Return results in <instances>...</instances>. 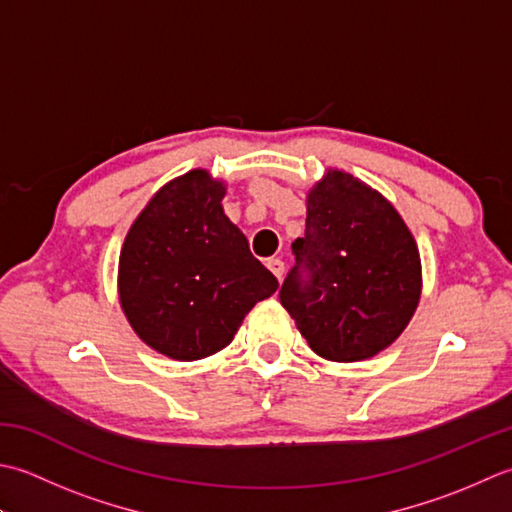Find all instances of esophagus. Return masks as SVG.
Here are the masks:
<instances>
[{
    "mask_svg": "<svg viewBox=\"0 0 512 512\" xmlns=\"http://www.w3.org/2000/svg\"><path fill=\"white\" fill-rule=\"evenodd\" d=\"M267 267L271 274H274L278 280H283V274H285V263L280 258H269L267 260Z\"/></svg>",
    "mask_w": 512,
    "mask_h": 512,
    "instance_id": "obj_1",
    "label": "esophagus"
}]
</instances>
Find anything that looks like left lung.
I'll return each mask as SVG.
<instances>
[{
	"mask_svg": "<svg viewBox=\"0 0 512 512\" xmlns=\"http://www.w3.org/2000/svg\"><path fill=\"white\" fill-rule=\"evenodd\" d=\"M291 252L280 302L320 358H373L409 325L422 294L420 252L398 210L356 176L329 170L311 187L305 236Z\"/></svg>",
	"mask_w": 512,
	"mask_h": 512,
	"instance_id": "8db88e82",
	"label": "left lung"
}]
</instances>
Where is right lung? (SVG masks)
Masks as SVG:
<instances>
[{"mask_svg": "<svg viewBox=\"0 0 512 512\" xmlns=\"http://www.w3.org/2000/svg\"><path fill=\"white\" fill-rule=\"evenodd\" d=\"M225 185L192 170L156 192L119 256V300L134 333L172 360H201L234 340L278 280L223 212Z\"/></svg>", "mask_w": 512, "mask_h": 512, "instance_id": "1", "label": "right lung"}]
</instances>
